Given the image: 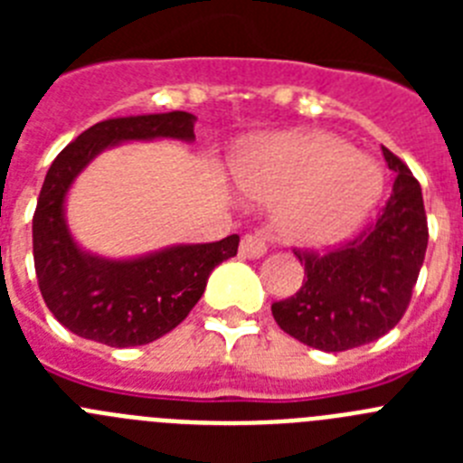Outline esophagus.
<instances>
[{
    "label": "esophagus",
    "mask_w": 463,
    "mask_h": 463,
    "mask_svg": "<svg viewBox=\"0 0 463 463\" xmlns=\"http://www.w3.org/2000/svg\"><path fill=\"white\" fill-rule=\"evenodd\" d=\"M269 239L261 232H248L241 239V255L248 257V260H255V257H261L267 252Z\"/></svg>",
    "instance_id": "esophagus-1"
}]
</instances>
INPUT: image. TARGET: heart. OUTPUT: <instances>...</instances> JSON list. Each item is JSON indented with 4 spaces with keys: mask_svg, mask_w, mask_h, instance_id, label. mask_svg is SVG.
Instances as JSON below:
<instances>
[{
    "mask_svg": "<svg viewBox=\"0 0 463 463\" xmlns=\"http://www.w3.org/2000/svg\"><path fill=\"white\" fill-rule=\"evenodd\" d=\"M236 181L261 202L282 199L278 227L301 245H326L350 234L383 192L375 162L322 132L255 143L236 162Z\"/></svg>",
    "mask_w": 463,
    "mask_h": 463,
    "instance_id": "b5f03b06",
    "label": "heart"
}]
</instances>
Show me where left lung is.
<instances>
[{"mask_svg":"<svg viewBox=\"0 0 463 463\" xmlns=\"http://www.w3.org/2000/svg\"><path fill=\"white\" fill-rule=\"evenodd\" d=\"M383 155L396 178L373 222L325 252L294 248L304 282L271 304L278 326L315 350L366 345L394 329L411 304L429 243L422 187L392 150Z\"/></svg>","mask_w":463,"mask_h":463,"instance_id":"left-lung-1","label":"left lung"}]
</instances>
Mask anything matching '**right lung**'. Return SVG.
<instances>
[{"mask_svg": "<svg viewBox=\"0 0 463 463\" xmlns=\"http://www.w3.org/2000/svg\"><path fill=\"white\" fill-rule=\"evenodd\" d=\"M194 138L185 110L104 120L85 129L52 159L32 218L41 297L60 325L110 347L146 345L181 325L206 289L211 271L239 250V236L175 245L127 261L85 255L64 224V196L90 159L134 138Z\"/></svg>", "mask_w": 463, "mask_h": 463, "instance_id": "1", "label": "right lung"}]
</instances>
